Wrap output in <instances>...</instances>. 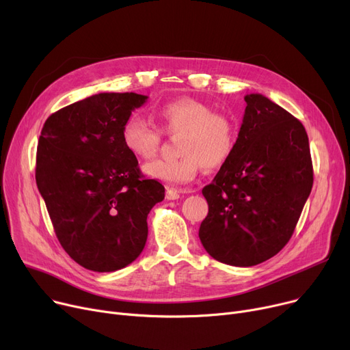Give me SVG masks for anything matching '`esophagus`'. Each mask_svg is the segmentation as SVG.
Returning <instances> with one entry per match:
<instances>
[{"label": "esophagus", "mask_w": 350, "mask_h": 350, "mask_svg": "<svg viewBox=\"0 0 350 350\" xmlns=\"http://www.w3.org/2000/svg\"><path fill=\"white\" fill-rule=\"evenodd\" d=\"M165 198H167V200H177V198H180V191L176 190V189H167V191H165Z\"/></svg>", "instance_id": "obj_1"}]
</instances>
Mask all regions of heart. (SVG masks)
<instances>
[{
	"label": "heart",
	"mask_w": 350,
	"mask_h": 350,
	"mask_svg": "<svg viewBox=\"0 0 350 350\" xmlns=\"http://www.w3.org/2000/svg\"><path fill=\"white\" fill-rule=\"evenodd\" d=\"M161 131L178 136V159L154 160L143 165V173L169 186L191 181L201 167L217 169L234 153L238 124L227 113L194 98H178L157 109ZM122 142L129 153L142 160L154 157L160 149L161 132L137 115L122 126Z\"/></svg>",
	"instance_id": "heart-1"
}]
</instances>
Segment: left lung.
<instances>
[{
	"mask_svg": "<svg viewBox=\"0 0 350 350\" xmlns=\"http://www.w3.org/2000/svg\"><path fill=\"white\" fill-rule=\"evenodd\" d=\"M247 107L231 157L203 189L198 237L214 260L252 267L289 241L314 185L304 124L261 94Z\"/></svg>",
	"mask_w": 350,
	"mask_h": 350,
	"instance_id": "1",
	"label": "left lung"
}]
</instances>
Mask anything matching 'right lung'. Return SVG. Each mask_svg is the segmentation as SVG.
Wrapping results in <instances>:
<instances>
[{
  "instance_id": "1",
  "label": "right lung",
  "mask_w": 350,
  "mask_h": 350,
  "mask_svg": "<svg viewBox=\"0 0 350 350\" xmlns=\"http://www.w3.org/2000/svg\"><path fill=\"white\" fill-rule=\"evenodd\" d=\"M147 96L92 95L52 113L36 150V186L62 248L86 269L132 264L147 240V214L164 187L144 178L122 142V126Z\"/></svg>"
}]
</instances>
